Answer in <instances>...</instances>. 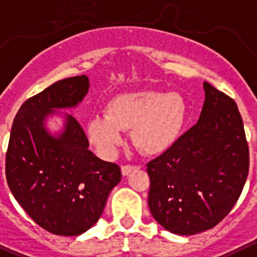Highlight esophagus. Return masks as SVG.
I'll return each mask as SVG.
<instances>
[{"instance_id":"esophagus-1","label":"esophagus","mask_w":257,"mask_h":257,"mask_svg":"<svg viewBox=\"0 0 257 257\" xmlns=\"http://www.w3.org/2000/svg\"><path fill=\"white\" fill-rule=\"evenodd\" d=\"M135 169H138V167H135V165H123V167L121 168L122 174L123 175H128L131 172H134Z\"/></svg>"}]
</instances>
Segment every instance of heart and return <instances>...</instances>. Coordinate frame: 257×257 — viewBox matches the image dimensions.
Returning <instances> with one entry per match:
<instances>
[{
  "mask_svg": "<svg viewBox=\"0 0 257 257\" xmlns=\"http://www.w3.org/2000/svg\"><path fill=\"white\" fill-rule=\"evenodd\" d=\"M187 106L178 93L140 90L122 93L107 103L106 114H97L87 126L90 143L103 156L113 155L122 144V131L133 130L136 148L148 155L167 151L178 140Z\"/></svg>",
  "mask_w": 257,
  "mask_h": 257,
  "instance_id": "heart-1",
  "label": "heart"
}]
</instances>
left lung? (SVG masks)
<instances>
[{
	"instance_id": "obj_1",
	"label": "left lung",
	"mask_w": 257,
	"mask_h": 257,
	"mask_svg": "<svg viewBox=\"0 0 257 257\" xmlns=\"http://www.w3.org/2000/svg\"><path fill=\"white\" fill-rule=\"evenodd\" d=\"M203 88L197 123L146 164L151 214L165 229L184 236L213 228L229 213L250 165L236 102L208 82Z\"/></svg>"
}]
</instances>
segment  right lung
Instances as JSON below:
<instances>
[{"label": "right lung", "mask_w": 257, "mask_h": 257, "mask_svg": "<svg viewBox=\"0 0 257 257\" xmlns=\"http://www.w3.org/2000/svg\"><path fill=\"white\" fill-rule=\"evenodd\" d=\"M88 88L87 75L65 78L24 102L6 153V180L17 203L41 228L59 236H78L93 226L121 180L117 164L88 150L74 117L65 114L60 135L46 130V117L77 106Z\"/></svg>", "instance_id": "1"}]
</instances>
